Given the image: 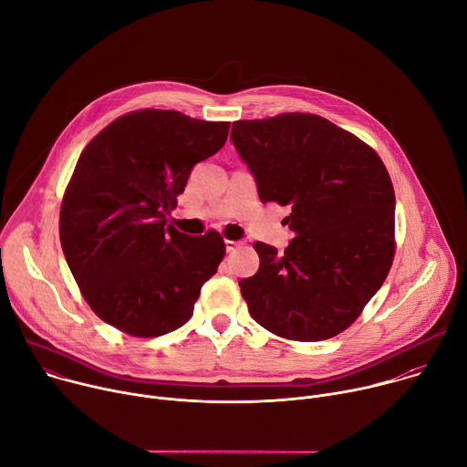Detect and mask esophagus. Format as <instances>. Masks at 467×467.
Segmentation results:
<instances>
[{
    "instance_id": "esophagus-1",
    "label": "esophagus",
    "mask_w": 467,
    "mask_h": 467,
    "mask_svg": "<svg viewBox=\"0 0 467 467\" xmlns=\"http://www.w3.org/2000/svg\"><path fill=\"white\" fill-rule=\"evenodd\" d=\"M238 245H240V242H234V240H225V251H227V253L234 251Z\"/></svg>"
}]
</instances>
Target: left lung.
<instances>
[{"label": "left lung", "instance_id": "8db88e82", "mask_svg": "<svg viewBox=\"0 0 467 467\" xmlns=\"http://www.w3.org/2000/svg\"><path fill=\"white\" fill-rule=\"evenodd\" d=\"M231 142L260 202L292 209L283 254L253 244L258 272L238 283L249 314L288 340L340 335L393 260L395 195L382 161L351 132L301 112L234 121Z\"/></svg>", "mask_w": 467, "mask_h": 467}]
</instances>
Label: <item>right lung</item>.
Wrapping results in <instances>:
<instances>
[{
  "label": "right lung",
  "instance_id": "add662e5",
  "mask_svg": "<svg viewBox=\"0 0 467 467\" xmlns=\"http://www.w3.org/2000/svg\"><path fill=\"white\" fill-rule=\"evenodd\" d=\"M229 121L177 110L114 119L81 153L60 207V245L90 308L130 337L182 327L218 272L223 238L166 225L192 168L218 153Z\"/></svg>",
  "mask_w": 467,
  "mask_h": 467
}]
</instances>
